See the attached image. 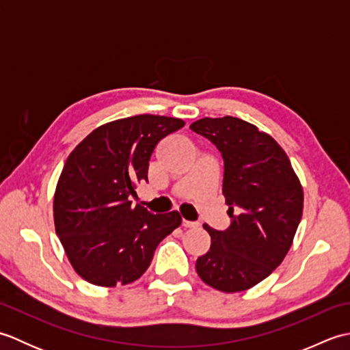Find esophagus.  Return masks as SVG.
<instances>
[{
  "label": "esophagus",
  "instance_id": "34e87169",
  "mask_svg": "<svg viewBox=\"0 0 350 350\" xmlns=\"http://www.w3.org/2000/svg\"><path fill=\"white\" fill-rule=\"evenodd\" d=\"M182 226H183L185 228H196V227H198V224H197V222H192V221H187V219H182Z\"/></svg>",
  "mask_w": 350,
  "mask_h": 350
}]
</instances>
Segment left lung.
<instances>
[{"mask_svg":"<svg viewBox=\"0 0 350 350\" xmlns=\"http://www.w3.org/2000/svg\"><path fill=\"white\" fill-rule=\"evenodd\" d=\"M189 128L222 154V194L232 218L224 232L203 226L211 248L196 269L219 292H243L269 277L292 247L302 218V185L286 152L257 126L226 116L200 118Z\"/></svg>","mask_w":350,"mask_h":350,"instance_id":"1","label":"left lung"}]
</instances>
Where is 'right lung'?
<instances>
[{
	"mask_svg": "<svg viewBox=\"0 0 350 350\" xmlns=\"http://www.w3.org/2000/svg\"><path fill=\"white\" fill-rule=\"evenodd\" d=\"M180 118L141 114L99 126L66 159L54 194L55 232L73 269L94 286H126L143 275L179 212L148 213L129 196L147 182L156 144Z\"/></svg>",
	"mask_w": 350,
	"mask_h": 350,
	"instance_id": "obj_1",
	"label": "right lung"
}]
</instances>
